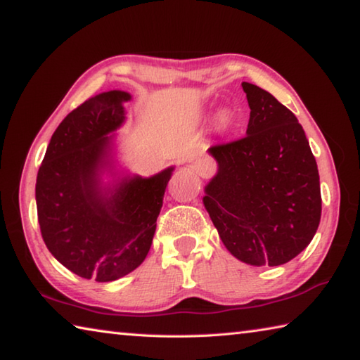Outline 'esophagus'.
<instances>
[{
  "mask_svg": "<svg viewBox=\"0 0 360 360\" xmlns=\"http://www.w3.org/2000/svg\"><path fill=\"white\" fill-rule=\"evenodd\" d=\"M193 167H195V169H197V173L205 176V178H207V176H211L215 172L214 162L209 159H200L198 162H195Z\"/></svg>",
  "mask_w": 360,
  "mask_h": 360,
  "instance_id": "esophagus-1",
  "label": "esophagus"
}]
</instances>
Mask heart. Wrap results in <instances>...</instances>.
<instances>
[{
	"label": "heart",
	"instance_id": "heart-1",
	"mask_svg": "<svg viewBox=\"0 0 360 360\" xmlns=\"http://www.w3.org/2000/svg\"><path fill=\"white\" fill-rule=\"evenodd\" d=\"M217 121H219L220 127H228L231 124V115L228 112H221L217 117Z\"/></svg>",
	"mask_w": 360,
	"mask_h": 360
}]
</instances>
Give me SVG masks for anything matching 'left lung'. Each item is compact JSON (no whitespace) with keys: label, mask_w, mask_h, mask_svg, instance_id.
Segmentation results:
<instances>
[{"label":"left lung","mask_w":360,"mask_h":360,"mask_svg":"<svg viewBox=\"0 0 360 360\" xmlns=\"http://www.w3.org/2000/svg\"><path fill=\"white\" fill-rule=\"evenodd\" d=\"M247 135L209 148L219 172L202 202L221 243L252 266H280L311 243L321 220L315 155L291 110L243 83Z\"/></svg>","instance_id":"1"}]
</instances>
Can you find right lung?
<instances>
[{
  "mask_svg": "<svg viewBox=\"0 0 360 360\" xmlns=\"http://www.w3.org/2000/svg\"><path fill=\"white\" fill-rule=\"evenodd\" d=\"M130 94L89 97L51 135L36 181L37 220L50 253L77 276L113 282L136 269L151 248L173 168L143 179H124L101 192L108 136L124 121Z\"/></svg>",
  "mask_w": 360,
  "mask_h": 360,
  "instance_id": "obj_1",
  "label": "right lung"
}]
</instances>
